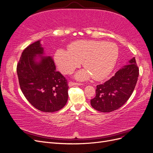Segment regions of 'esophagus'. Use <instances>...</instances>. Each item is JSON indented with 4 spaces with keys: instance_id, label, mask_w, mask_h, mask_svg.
Returning a JSON list of instances; mask_svg holds the SVG:
<instances>
[{
    "instance_id": "esophagus-1",
    "label": "esophagus",
    "mask_w": 153,
    "mask_h": 153,
    "mask_svg": "<svg viewBox=\"0 0 153 153\" xmlns=\"http://www.w3.org/2000/svg\"><path fill=\"white\" fill-rule=\"evenodd\" d=\"M82 85L83 84H80V83H75V82H69V84H68V85L69 87L74 86V85Z\"/></svg>"
}]
</instances>
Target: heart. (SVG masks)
<instances>
[{
	"mask_svg": "<svg viewBox=\"0 0 153 153\" xmlns=\"http://www.w3.org/2000/svg\"><path fill=\"white\" fill-rule=\"evenodd\" d=\"M119 57V48L114 43L104 41L79 40L68 46V50L58 49L54 61L59 69L65 74L71 73L82 64L85 69L75 75L78 80H86L92 76L101 80L112 71Z\"/></svg>",
	"mask_w": 153,
	"mask_h": 153,
	"instance_id": "b5f03b06",
	"label": "heart"
}]
</instances>
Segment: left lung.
I'll list each match as a JSON object with an SVG mask.
<instances>
[{
  "label": "left lung",
  "mask_w": 153,
  "mask_h": 153,
  "mask_svg": "<svg viewBox=\"0 0 153 153\" xmlns=\"http://www.w3.org/2000/svg\"><path fill=\"white\" fill-rule=\"evenodd\" d=\"M138 75L139 69L133 57L108 81L96 86L91 106L101 112H110L121 107L132 94Z\"/></svg>",
  "instance_id": "obj_1"
}]
</instances>
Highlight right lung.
<instances>
[{"mask_svg":"<svg viewBox=\"0 0 153 153\" xmlns=\"http://www.w3.org/2000/svg\"><path fill=\"white\" fill-rule=\"evenodd\" d=\"M44 55L41 40L28 46L18 63L17 75L29 102L42 112H53L66 105L69 87L65 77L55 70L52 57Z\"/></svg>","mask_w":153,"mask_h":153,"instance_id":"1","label":"right lung"}]
</instances>
